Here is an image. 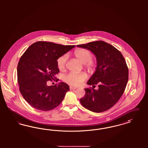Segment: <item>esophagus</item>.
I'll list each match as a JSON object with an SVG mask.
<instances>
[{
    "label": "esophagus",
    "mask_w": 148,
    "mask_h": 148,
    "mask_svg": "<svg viewBox=\"0 0 148 148\" xmlns=\"http://www.w3.org/2000/svg\"><path fill=\"white\" fill-rule=\"evenodd\" d=\"M77 88H76V87H73V86H70V89H71V90H74V89H76Z\"/></svg>",
    "instance_id": "1"
}]
</instances>
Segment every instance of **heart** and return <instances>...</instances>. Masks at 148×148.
Wrapping results in <instances>:
<instances>
[{
	"instance_id": "1",
	"label": "heart",
	"mask_w": 148,
	"mask_h": 148,
	"mask_svg": "<svg viewBox=\"0 0 148 148\" xmlns=\"http://www.w3.org/2000/svg\"><path fill=\"white\" fill-rule=\"evenodd\" d=\"M74 56L83 64H84L85 67L89 71H92L94 67V64L92 61V53L86 49H78L74 51ZM68 59L66 54L59 57L57 60L58 68L60 70H63L65 68L66 62ZM87 75L84 73H77L71 72L66 75L64 80L65 82L73 86H78L82 84L86 79Z\"/></svg>"
}]
</instances>
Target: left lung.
Listing matches in <instances>:
<instances>
[{"mask_svg":"<svg viewBox=\"0 0 148 148\" xmlns=\"http://www.w3.org/2000/svg\"><path fill=\"white\" fill-rule=\"evenodd\" d=\"M77 47L90 50L97 59V68L87 84H98V89H84L85 95L80 99L87 109L100 113L114 106L122 96L128 81V68L124 58L113 45L103 41H95Z\"/></svg>","mask_w":148,"mask_h":148,"instance_id":"obj_1","label":"left lung"}]
</instances>
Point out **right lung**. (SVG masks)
<instances>
[{
	"label": "right lung",
	"instance_id": "1",
	"mask_svg": "<svg viewBox=\"0 0 148 148\" xmlns=\"http://www.w3.org/2000/svg\"><path fill=\"white\" fill-rule=\"evenodd\" d=\"M75 47L53 42H37L21 56L17 67L18 82L22 96L36 109L48 111L59 106L69 85L60 82L48 86L47 82L56 79L59 72L58 59Z\"/></svg>",
	"mask_w": 148,
	"mask_h": 148
}]
</instances>
